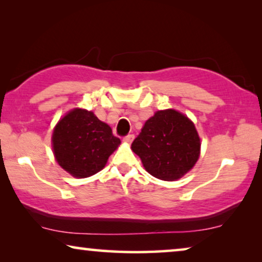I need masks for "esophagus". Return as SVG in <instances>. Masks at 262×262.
I'll return each mask as SVG.
<instances>
[{
    "label": "esophagus",
    "mask_w": 262,
    "mask_h": 262,
    "mask_svg": "<svg viewBox=\"0 0 262 262\" xmlns=\"http://www.w3.org/2000/svg\"><path fill=\"white\" fill-rule=\"evenodd\" d=\"M134 138H135V136L134 135H126L125 136V137L123 138V141L125 142V143H128V144H130V143L134 141Z\"/></svg>",
    "instance_id": "1"
}]
</instances>
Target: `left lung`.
<instances>
[{
  "label": "left lung",
  "mask_w": 262,
  "mask_h": 262,
  "mask_svg": "<svg viewBox=\"0 0 262 262\" xmlns=\"http://www.w3.org/2000/svg\"><path fill=\"white\" fill-rule=\"evenodd\" d=\"M149 174L174 181L198 161L200 139L194 124L174 110L157 111L131 145Z\"/></svg>",
  "instance_id": "1"
}]
</instances>
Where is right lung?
Wrapping results in <instances>:
<instances>
[{
    "instance_id": "right-lung-1",
    "label": "right lung",
    "mask_w": 262,
    "mask_h": 262,
    "mask_svg": "<svg viewBox=\"0 0 262 262\" xmlns=\"http://www.w3.org/2000/svg\"><path fill=\"white\" fill-rule=\"evenodd\" d=\"M120 139L94 113L75 108L56 125L53 152L64 170L76 178H88L105 167Z\"/></svg>"
}]
</instances>
